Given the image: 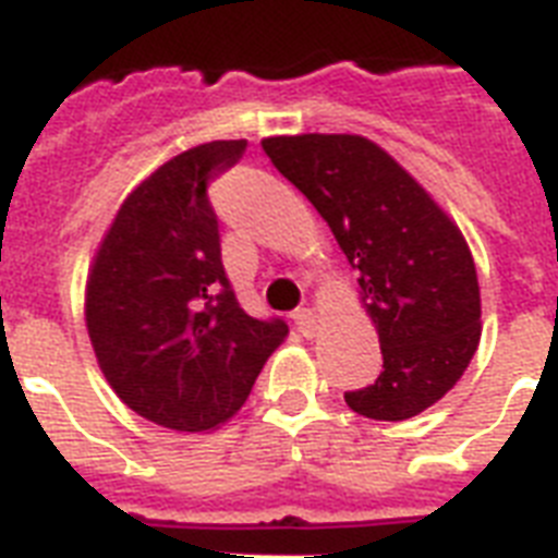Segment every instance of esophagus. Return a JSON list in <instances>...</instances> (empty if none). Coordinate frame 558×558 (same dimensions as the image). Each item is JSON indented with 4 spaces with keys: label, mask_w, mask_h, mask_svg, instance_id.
Returning <instances> with one entry per match:
<instances>
[{
    "label": "esophagus",
    "mask_w": 558,
    "mask_h": 558,
    "mask_svg": "<svg viewBox=\"0 0 558 558\" xmlns=\"http://www.w3.org/2000/svg\"><path fill=\"white\" fill-rule=\"evenodd\" d=\"M293 323H296V328H300L305 337H314L316 323H319V319H316L314 307H300V311L293 314Z\"/></svg>",
    "instance_id": "obj_1"
}]
</instances>
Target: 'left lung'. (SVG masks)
Segmentation results:
<instances>
[{
  "label": "left lung",
  "instance_id": "1",
  "mask_svg": "<svg viewBox=\"0 0 558 558\" xmlns=\"http://www.w3.org/2000/svg\"><path fill=\"white\" fill-rule=\"evenodd\" d=\"M274 167L331 227L377 328L383 372L345 403L405 421L438 403L481 340V288L461 227L383 146L363 135H276Z\"/></svg>",
  "mask_w": 558,
  "mask_h": 558
}]
</instances>
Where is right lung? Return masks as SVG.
<instances>
[{
  "instance_id": "add662e5",
  "label": "right lung",
  "mask_w": 558,
  "mask_h": 558,
  "mask_svg": "<svg viewBox=\"0 0 558 558\" xmlns=\"http://www.w3.org/2000/svg\"><path fill=\"white\" fill-rule=\"evenodd\" d=\"M244 146L209 141L160 163L120 204L88 265L86 328L102 377L163 429L230 421L288 337L282 319L244 314L221 265L207 181Z\"/></svg>"
}]
</instances>
